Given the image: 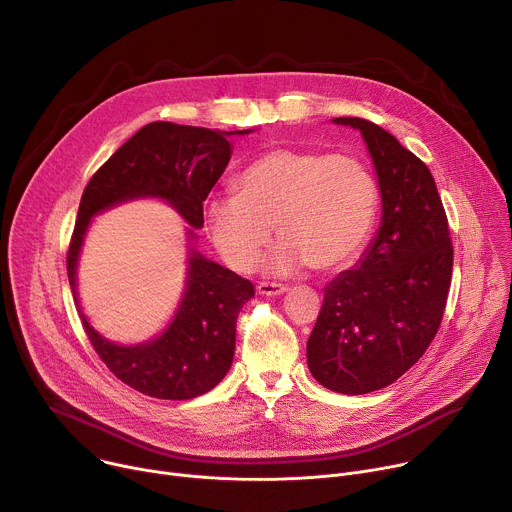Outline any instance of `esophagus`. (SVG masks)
<instances>
[{
    "label": "esophagus",
    "instance_id": "esophagus-1",
    "mask_svg": "<svg viewBox=\"0 0 512 512\" xmlns=\"http://www.w3.org/2000/svg\"><path fill=\"white\" fill-rule=\"evenodd\" d=\"M257 291H259V294H263V296H281L283 291H287V287H285L283 283L261 281V283L257 285Z\"/></svg>",
    "mask_w": 512,
    "mask_h": 512
}]
</instances>
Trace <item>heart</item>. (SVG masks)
Wrapping results in <instances>:
<instances>
[{
	"instance_id": "heart-1",
	"label": "heart",
	"mask_w": 512,
	"mask_h": 512,
	"mask_svg": "<svg viewBox=\"0 0 512 512\" xmlns=\"http://www.w3.org/2000/svg\"><path fill=\"white\" fill-rule=\"evenodd\" d=\"M237 194L208 202L214 247L237 271H251L273 225L283 237L267 267L289 273L310 263L330 271L348 263L375 225L379 188L358 158L306 148H275L235 180Z\"/></svg>"
}]
</instances>
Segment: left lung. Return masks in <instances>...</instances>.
Wrapping results in <instances>:
<instances>
[{"mask_svg": "<svg viewBox=\"0 0 512 512\" xmlns=\"http://www.w3.org/2000/svg\"><path fill=\"white\" fill-rule=\"evenodd\" d=\"M334 123L358 129L367 141L383 225L364 261L326 285L308 338V367L326 389L364 395L395 383L435 338L454 247L429 168L373 121L336 117Z\"/></svg>", "mask_w": 512, "mask_h": 512, "instance_id": "8db88e82", "label": "left lung"}]
</instances>
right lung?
Instances as JSON below:
<instances>
[{"label":"right lung","instance_id":"add662e5","mask_svg":"<svg viewBox=\"0 0 512 512\" xmlns=\"http://www.w3.org/2000/svg\"><path fill=\"white\" fill-rule=\"evenodd\" d=\"M225 135L231 133L154 121L127 139L93 174L66 253L72 294H77V259L93 214L129 198L160 196L192 227L204 225L202 202L231 160ZM253 296L255 287L249 279L192 253L184 300L170 328L154 342L111 344L79 312L95 352L119 381L143 395L184 401L210 391L229 373L237 318Z\"/></svg>","mask_w":512,"mask_h":512}]
</instances>
